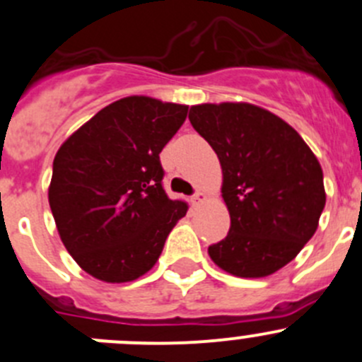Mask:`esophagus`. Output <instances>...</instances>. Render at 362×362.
Here are the masks:
<instances>
[{"label":"esophagus","instance_id":"34e87169","mask_svg":"<svg viewBox=\"0 0 362 362\" xmlns=\"http://www.w3.org/2000/svg\"><path fill=\"white\" fill-rule=\"evenodd\" d=\"M203 199H205V194H203V192H194V194L191 196V203L192 205H199V203L203 202Z\"/></svg>","mask_w":362,"mask_h":362}]
</instances>
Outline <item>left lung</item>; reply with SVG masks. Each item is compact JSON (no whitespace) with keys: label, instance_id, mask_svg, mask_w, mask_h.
I'll use <instances>...</instances> for the list:
<instances>
[{"label":"left lung","instance_id":"1","mask_svg":"<svg viewBox=\"0 0 362 362\" xmlns=\"http://www.w3.org/2000/svg\"><path fill=\"white\" fill-rule=\"evenodd\" d=\"M189 120L223 168L230 231L209 255L238 278H265L292 262L318 228L324 173L299 132L244 103L192 106Z\"/></svg>","mask_w":362,"mask_h":362}]
</instances>
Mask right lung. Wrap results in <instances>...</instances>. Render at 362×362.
I'll return each mask as SVG.
<instances>
[{
	"label": "right lung",
	"mask_w": 362,
	"mask_h": 362,
	"mask_svg": "<svg viewBox=\"0 0 362 362\" xmlns=\"http://www.w3.org/2000/svg\"><path fill=\"white\" fill-rule=\"evenodd\" d=\"M187 106L125 97L77 129L52 163L49 205L66 251L106 283L148 272L187 203L168 198L159 153Z\"/></svg>",
	"instance_id": "1"
}]
</instances>
